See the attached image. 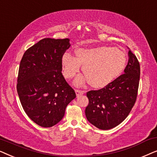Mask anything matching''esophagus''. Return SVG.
<instances>
[{
	"label": "esophagus",
	"mask_w": 157,
	"mask_h": 157,
	"mask_svg": "<svg viewBox=\"0 0 157 157\" xmlns=\"http://www.w3.org/2000/svg\"><path fill=\"white\" fill-rule=\"evenodd\" d=\"M75 92H76V94L77 97H78V96L83 95V94L86 93L84 91H80V90H76V91H75Z\"/></svg>",
	"instance_id": "1"
}]
</instances>
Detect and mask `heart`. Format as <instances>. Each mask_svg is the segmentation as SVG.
<instances>
[{"label":"heart","instance_id":"heart-1","mask_svg":"<svg viewBox=\"0 0 157 157\" xmlns=\"http://www.w3.org/2000/svg\"><path fill=\"white\" fill-rule=\"evenodd\" d=\"M75 58L66 53L62 58V71L66 78H72L80 71L85 76L75 81L77 86L89 82L95 89H102L115 80L124 69L126 56L123 51L110 46L78 48Z\"/></svg>","mask_w":157,"mask_h":157}]
</instances>
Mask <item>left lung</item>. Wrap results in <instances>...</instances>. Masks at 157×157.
Masks as SVG:
<instances>
[{
  "mask_svg": "<svg viewBox=\"0 0 157 157\" xmlns=\"http://www.w3.org/2000/svg\"><path fill=\"white\" fill-rule=\"evenodd\" d=\"M128 55V61L124 74L106 87L86 94L89 102L85 110L86 117L99 129H111L121 124L136 102L140 66L130 49Z\"/></svg>",
  "mask_w": 157,
  "mask_h": 157,
  "instance_id": "left-lung-1",
  "label": "left lung"
}]
</instances>
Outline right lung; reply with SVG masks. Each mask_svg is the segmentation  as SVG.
<instances>
[{
    "label": "right lung",
    "instance_id": "right-lung-1",
    "mask_svg": "<svg viewBox=\"0 0 157 157\" xmlns=\"http://www.w3.org/2000/svg\"><path fill=\"white\" fill-rule=\"evenodd\" d=\"M70 39L44 38L23 54L19 66L17 91L23 110L42 127H51L65 114L76 98L62 75V57Z\"/></svg>",
    "mask_w": 157,
    "mask_h": 157
}]
</instances>
